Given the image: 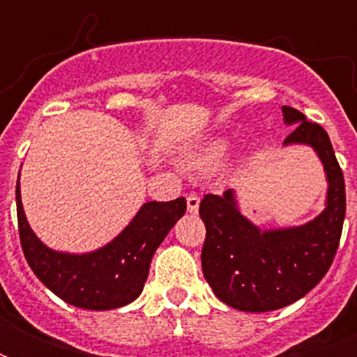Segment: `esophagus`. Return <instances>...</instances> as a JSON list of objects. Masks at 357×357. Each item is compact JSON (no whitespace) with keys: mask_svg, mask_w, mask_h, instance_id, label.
<instances>
[{"mask_svg":"<svg viewBox=\"0 0 357 357\" xmlns=\"http://www.w3.org/2000/svg\"><path fill=\"white\" fill-rule=\"evenodd\" d=\"M198 207H200V196L195 195V192H190V195L187 196V209H189V213L196 215V213H198Z\"/></svg>","mask_w":357,"mask_h":357,"instance_id":"34e87169","label":"esophagus"}]
</instances>
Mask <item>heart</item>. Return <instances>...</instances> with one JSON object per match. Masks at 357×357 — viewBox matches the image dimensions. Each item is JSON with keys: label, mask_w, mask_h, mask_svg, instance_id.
<instances>
[{"label": "heart", "mask_w": 357, "mask_h": 357, "mask_svg": "<svg viewBox=\"0 0 357 357\" xmlns=\"http://www.w3.org/2000/svg\"><path fill=\"white\" fill-rule=\"evenodd\" d=\"M231 140L228 137H211L204 144L187 157V167L196 172H209L220 165L228 157Z\"/></svg>", "instance_id": "obj_1"}]
</instances>
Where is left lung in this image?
I'll return each mask as SVG.
<instances>
[{
	"instance_id": "left-lung-1",
	"label": "left lung",
	"mask_w": 357,
	"mask_h": 357,
	"mask_svg": "<svg viewBox=\"0 0 357 357\" xmlns=\"http://www.w3.org/2000/svg\"><path fill=\"white\" fill-rule=\"evenodd\" d=\"M282 113L283 122L294 126L283 146H310L324 167L328 190L321 215L302 226L259 229L241 213L234 189L200 202L207 231L204 278L224 304L248 313L285 307L321 282L337 252L347 211L344 178L328 133L296 109L283 105Z\"/></svg>"
}]
</instances>
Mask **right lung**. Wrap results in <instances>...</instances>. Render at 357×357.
Wrapping results in <instances>:
<instances>
[{
    "instance_id": "obj_1",
    "label": "right lung",
    "mask_w": 357,
    "mask_h": 357,
    "mask_svg": "<svg viewBox=\"0 0 357 357\" xmlns=\"http://www.w3.org/2000/svg\"><path fill=\"white\" fill-rule=\"evenodd\" d=\"M185 209V198L146 202L111 243L86 254H70L50 248L36 237L22 206L20 174L16 183L20 243L31 271L59 298L92 311L116 310L139 298L151 257Z\"/></svg>"
}]
</instances>
